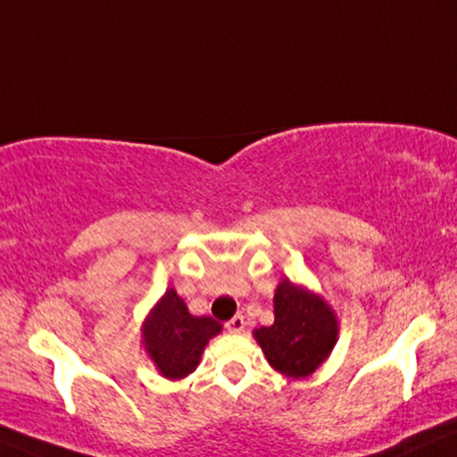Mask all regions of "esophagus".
I'll list each match as a JSON object with an SVG mask.
<instances>
[{
  "label": "esophagus",
  "instance_id": "1",
  "mask_svg": "<svg viewBox=\"0 0 457 457\" xmlns=\"http://www.w3.org/2000/svg\"><path fill=\"white\" fill-rule=\"evenodd\" d=\"M224 328H227L228 332H241L245 328V320H244V315L241 313H237L235 315V318H230L227 324H224Z\"/></svg>",
  "mask_w": 457,
  "mask_h": 457
}]
</instances>
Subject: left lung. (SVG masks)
Masks as SVG:
<instances>
[{"mask_svg": "<svg viewBox=\"0 0 457 457\" xmlns=\"http://www.w3.org/2000/svg\"><path fill=\"white\" fill-rule=\"evenodd\" d=\"M275 322L258 328L269 364L288 377L312 375L337 343V318L320 296L284 279L275 290Z\"/></svg>", "mask_w": 457, "mask_h": 457, "instance_id": "8db88e82", "label": "left lung"}]
</instances>
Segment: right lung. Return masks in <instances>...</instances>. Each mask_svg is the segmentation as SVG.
I'll return each mask as SVG.
<instances>
[{
    "instance_id": "right-lung-1",
    "label": "right lung",
    "mask_w": 457,
    "mask_h": 457,
    "mask_svg": "<svg viewBox=\"0 0 457 457\" xmlns=\"http://www.w3.org/2000/svg\"><path fill=\"white\" fill-rule=\"evenodd\" d=\"M218 332L220 324L216 320L190 315L182 298L171 288L145 320L144 343L162 375L169 379H182L196 369L203 347Z\"/></svg>"
}]
</instances>
